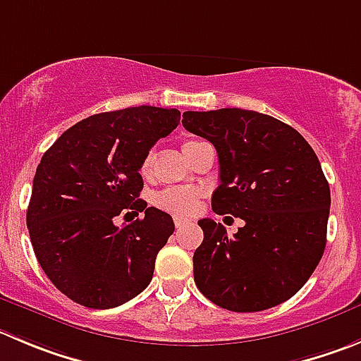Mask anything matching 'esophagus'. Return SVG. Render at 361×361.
<instances>
[{"label":"esophagus","instance_id":"esophagus-1","mask_svg":"<svg viewBox=\"0 0 361 361\" xmlns=\"http://www.w3.org/2000/svg\"><path fill=\"white\" fill-rule=\"evenodd\" d=\"M184 226H188V221H186V219H183V218H175V228H177V230H183Z\"/></svg>","mask_w":361,"mask_h":361}]
</instances>
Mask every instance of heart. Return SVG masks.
I'll return each mask as SVG.
<instances>
[{
	"label": "heart",
	"instance_id": "obj_1",
	"mask_svg": "<svg viewBox=\"0 0 361 361\" xmlns=\"http://www.w3.org/2000/svg\"><path fill=\"white\" fill-rule=\"evenodd\" d=\"M195 143L198 142H186L184 143V154L190 147H193ZM150 166H152V154H147L142 161V166H140V173L142 175H149ZM198 191L191 190V188L186 186H173V188H166V190L159 191V193L154 197V204L157 205L163 211L170 212L173 216H191L198 207Z\"/></svg>",
	"mask_w": 361,
	"mask_h": 361
}]
</instances>
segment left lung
I'll return each mask as SVG.
<instances>
[{
    "label": "left lung",
    "mask_w": 361,
    "mask_h": 361,
    "mask_svg": "<svg viewBox=\"0 0 361 361\" xmlns=\"http://www.w3.org/2000/svg\"><path fill=\"white\" fill-rule=\"evenodd\" d=\"M183 126L218 152L212 211L245 221L234 238L214 219L198 221V290L232 312L283 303L307 283L326 246L331 197L314 149L290 126L248 109L186 111Z\"/></svg>",
    "instance_id": "1"
}]
</instances>
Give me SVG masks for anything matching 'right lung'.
Here are the masks:
<instances>
[{"mask_svg": "<svg viewBox=\"0 0 361 361\" xmlns=\"http://www.w3.org/2000/svg\"><path fill=\"white\" fill-rule=\"evenodd\" d=\"M178 120V109L156 106L99 113L67 129L40 159L26 225L44 273L75 303L118 307L152 280L175 225L138 198L140 166ZM129 208L146 216L116 227L112 219Z\"/></svg>", "mask_w": 361, "mask_h": 361, "instance_id": "add662e5", "label": "right lung"}]
</instances>
